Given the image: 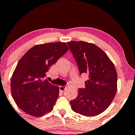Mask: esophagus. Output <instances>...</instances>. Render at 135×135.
I'll use <instances>...</instances> for the list:
<instances>
[{
    "label": "esophagus",
    "mask_w": 135,
    "mask_h": 135,
    "mask_svg": "<svg viewBox=\"0 0 135 135\" xmlns=\"http://www.w3.org/2000/svg\"><path fill=\"white\" fill-rule=\"evenodd\" d=\"M60 90L61 92H63L65 90V89L66 87H65V86H60Z\"/></svg>",
    "instance_id": "34e87169"
}]
</instances>
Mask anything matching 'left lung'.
<instances>
[{"label": "left lung", "instance_id": "1", "mask_svg": "<svg viewBox=\"0 0 135 135\" xmlns=\"http://www.w3.org/2000/svg\"><path fill=\"white\" fill-rule=\"evenodd\" d=\"M67 44L80 74L89 77L85 89H79L77 97L70 101L71 108L83 116H97L109 106L116 95V69L105 52L94 44L82 41Z\"/></svg>", "mask_w": 135, "mask_h": 135}]
</instances>
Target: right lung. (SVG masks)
<instances>
[{"label":"right lung","instance_id":"right-lung-1","mask_svg":"<svg viewBox=\"0 0 135 135\" xmlns=\"http://www.w3.org/2000/svg\"><path fill=\"white\" fill-rule=\"evenodd\" d=\"M68 50L65 43L42 44L32 47L21 58L11 77V87L13 99L22 111L40 117L53 110L59 87L43 79Z\"/></svg>","mask_w":135,"mask_h":135}]
</instances>
